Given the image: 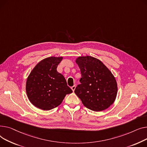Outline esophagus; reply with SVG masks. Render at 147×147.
I'll list each match as a JSON object with an SVG mask.
<instances>
[{
	"mask_svg": "<svg viewBox=\"0 0 147 147\" xmlns=\"http://www.w3.org/2000/svg\"><path fill=\"white\" fill-rule=\"evenodd\" d=\"M75 88H76V85H74V86H72V87H71V89L72 90V91H74V90H75Z\"/></svg>",
	"mask_w": 147,
	"mask_h": 147,
	"instance_id": "34e87169",
	"label": "esophagus"
}]
</instances>
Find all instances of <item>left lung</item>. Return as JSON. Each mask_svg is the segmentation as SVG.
<instances>
[{"label":"left lung","instance_id":"1","mask_svg":"<svg viewBox=\"0 0 147 147\" xmlns=\"http://www.w3.org/2000/svg\"><path fill=\"white\" fill-rule=\"evenodd\" d=\"M76 62L81 74V82L75 93L87 108L100 111L114 102L117 92L115 78L100 60L91 56L78 57Z\"/></svg>","mask_w":147,"mask_h":147}]
</instances>
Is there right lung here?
Masks as SVG:
<instances>
[{"label": "right lung", "instance_id": "add662e5", "mask_svg": "<svg viewBox=\"0 0 147 147\" xmlns=\"http://www.w3.org/2000/svg\"><path fill=\"white\" fill-rule=\"evenodd\" d=\"M62 57H50L32 70L26 82L29 100L36 107L50 110L61 104L66 94L72 92L63 75L57 71Z\"/></svg>", "mask_w": 147, "mask_h": 147}]
</instances>
